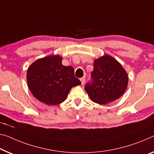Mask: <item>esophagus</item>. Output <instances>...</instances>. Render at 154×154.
I'll return each mask as SVG.
<instances>
[{
	"mask_svg": "<svg viewBox=\"0 0 154 154\" xmlns=\"http://www.w3.org/2000/svg\"><path fill=\"white\" fill-rule=\"evenodd\" d=\"M80 81H81V84H82V85H83V84L85 83V77H82V78H81V79H80Z\"/></svg>",
	"mask_w": 154,
	"mask_h": 154,
	"instance_id": "1",
	"label": "esophagus"
}]
</instances>
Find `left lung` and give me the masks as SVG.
<instances>
[{
  "label": "left lung",
  "instance_id": "8db88e82",
  "mask_svg": "<svg viewBox=\"0 0 154 154\" xmlns=\"http://www.w3.org/2000/svg\"><path fill=\"white\" fill-rule=\"evenodd\" d=\"M128 85V75L119 62L109 55L94 60L91 82L85 89L94 103L105 105L119 98Z\"/></svg>",
  "mask_w": 154,
  "mask_h": 154
}]
</instances>
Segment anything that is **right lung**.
Returning a JSON list of instances; mask_svg holds the SVG:
<instances>
[{"label":"right lung","instance_id":"right-lung-1","mask_svg":"<svg viewBox=\"0 0 154 154\" xmlns=\"http://www.w3.org/2000/svg\"><path fill=\"white\" fill-rule=\"evenodd\" d=\"M58 55L38 59L28 67L27 81L35 98L48 105H56L65 100L73 87L81 84L74 76L71 66L62 65Z\"/></svg>","mask_w":154,"mask_h":154}]
</instances>
